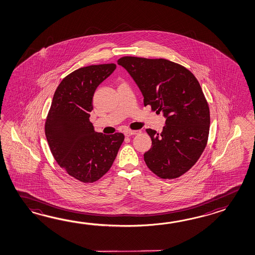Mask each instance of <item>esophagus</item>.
Masks as SVG:
<instances>
[{"instance_id":"esophagus-1","label":"esophagus","mask_w":255,"mask_h":255,"mask_svg":"<svg viewBox=\"0 0 255 255\" xmlns=\"http://www.w3.org/2000/svg\"><path fill=\"white\" fill-rule=\"evenodd\" d=\"M138 132H139L138 130H125V135L127 136V137H130L131 135H135Z\"/></svg>"}]
</instances>
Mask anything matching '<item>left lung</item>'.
<instances>
[{
  "mask_svg": "<svg viewBox=\"0 0 255 255\" xmlns=\"http://www.w3.org/2000/svg\"><path fill=\"white\" fill-rule=\"evenodd\" d=\"M118 64L126 69L143 95L144 106L163 113L161 132L146 129L151 148L146 165L161 179L187 172L202 155L210 130V109L202 87L187 68L166 59L125 56Z\"/></svg>",
  "mask_w": 255,
  "mask_h": 255,
  "instance_id": "obj_1",
  "label": "left lung"
}]
</instances>
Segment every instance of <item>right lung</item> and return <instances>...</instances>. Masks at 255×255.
I'll return each instance as SVG.
<instances>
[{
    "mask_svg": "<svg viewBox=\"0 0 255 255\" xmlns=\"http://www.w3.org/2000/svg\"><path fill=\"white\" fill-rule=\"evenodd\" d=\"M115 68V63L90 65L68 74L58 85L47 115L44 130L52 156L80 182L92 183L104 176L125 140L121 132H96L89 120L95 90Z\"/></svg>",
    "mask_w": 255,
    "mask_h": 255,
    "instance_id": "add662e5",
    "label": "right lung"
}]
</instances>
